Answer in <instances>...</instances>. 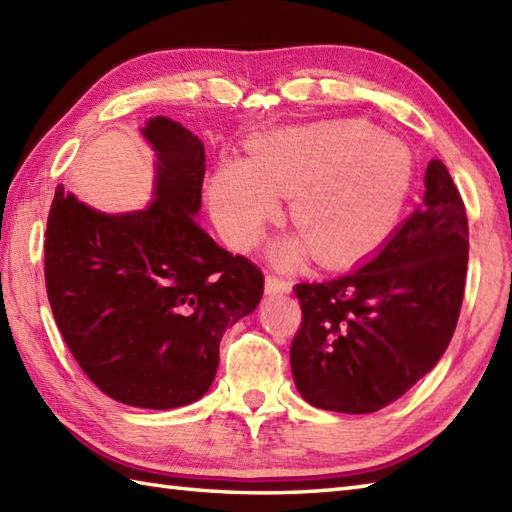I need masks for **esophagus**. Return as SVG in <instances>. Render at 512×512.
Returning a JSON list of instances; mask_svg holds the SVG:
<instances>
[{"instance_id": "1", "label": "esophagus", "mask_w": 512, "mask_h": 512, "mask_svg": "<svg viewBox=\"0 0 512 512\" xmlns=\"http://www.w3.org/2000/svg\"><path fill=\"white\" fill-rule=\"evenodd\" d=\"M292 290V284L288 279H281L275 275H266V292L268 295H286Z\"/></svg>"}]
</instances>
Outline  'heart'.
Wrapping results in <instances>:
<instances>
[{
    "instance_id": "obj_1",
    "label": "heart",
    "mask_w": 512,
    "mask_h": 512,
    "mask_svg": "<svg viewBox=\"0 0 512 512\" xmlns=\"http://www.w3.org/2000/svg\"><path fill=\"white\" fill-rule=\"evenodd\" d=\"M413 158L405 143L367 121H325L266 136L244 162H222L209 182V204L235 250L253 248L290 198L299 235L281 239L273 259L284 268L317 250L343 266L387 242L405 209Z\"/></svg>"
}]
</instances>
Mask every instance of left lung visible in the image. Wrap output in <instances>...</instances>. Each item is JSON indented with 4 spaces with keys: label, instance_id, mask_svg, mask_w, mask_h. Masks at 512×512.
<instances>
[{
    "label": "left lung",
    "instance_id": "left-lung-1",
    "mask_svg": "<svg viewBox=\"0 0 512 512\" xmlns=\"http://www.w3.org/2000/svg\"><path fill=\"white\" fill-rule=\"evenodd\" d=\"M469 222L442 160L424 173L422 204L378 253L347 275L297 284L303 321L290 345L310 405L372 413L438 365L458 325Z\"/></svg>",
    "mask_w": 512,
    "mask_h": 512
}]
</instances>
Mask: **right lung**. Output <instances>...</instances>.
<instances>
[{"label":"right lung","instance_id":"1","mask_svg":"<svg viewBox=\"0 0 512 512\" xmlns=\"http://www.w3.org/2000/svg\"><path fill=\"white\" fill-rule=\"evenodd\" d=\"M143 136L156 151L154 200L110 215L59 184L43 270L54 321L92 383L129 407L173 409L209 391L222 334L257 308L264 275L195 220L202 140L167 116Z\"/></svg>","mask_w":512,"mask_h":512}]
</instances>
